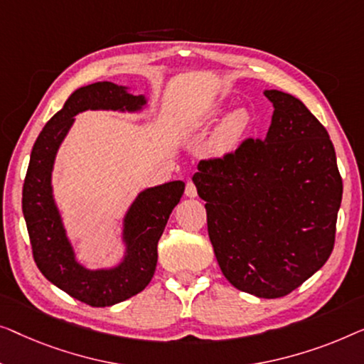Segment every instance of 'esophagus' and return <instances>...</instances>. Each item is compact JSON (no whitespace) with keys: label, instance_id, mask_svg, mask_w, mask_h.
Masks as SVG:
<instances>
[{"label":"esophagus","instance_id":"esophagus-1","mask_svg":"<svg viewBox=\"0 0 364 364\" xmlns=\"http://www.w3.org/2000/svg\"><path fill=\"white\" fill-rule=\"evenodd\" d=\"M184 194H186L188 198H196L198 196V189H196V186H194L193 181L186 183V189H184Z\"/></svg>","mask_w":364,"mask_h":364}]
</instances>
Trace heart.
Segmentation results:
<instances>
[{
	"mask_svg": "<svg viewBox=\"0 0 364 364\" xmlns=\"http://www.w3.org/2000/svg\"><path fill=\"white\" fill-rule=\"evenodd\" d=\"M219 124L216 132L213 133L211 140L208 145V153L214 158H223L231 155L239 148L244 138L252 129V117L247 109H235L231 114H228V105L223 102H216L206 107L203 112L189 120L188 132L189 133H201L211 129L213 125Z\"/></svg>",
	"mask_w": 364,
	"mask_h": 364,
	"instance_id": "heart-1",
	"label": "heart"
}]
</instances>
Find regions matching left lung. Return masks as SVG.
<instances>
[{
	"label": "left lung",
	"instance_id": "1",
	"mask_svg": "<svg viewBox=\"0 0 364 364\" xmlns=\"http://www.w3.org/2000/svg\"><path fill=\"white\" fill-rule=\"evenodd\" d=\"M274 105L264 140L199 161L193 183L224 277L260 299L290 294L323 267L335 244L343 181L328 132L304 102L264 90Z\"/></svg>",
	"mask_w": 364,
	"mask_h": 364
}]
</instances>
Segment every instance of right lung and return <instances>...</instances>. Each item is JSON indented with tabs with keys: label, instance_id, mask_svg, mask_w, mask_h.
Segmentation results:
<instances>
[{
	"label": "right lung",
	"instance_id": "obj_1",
	"mask_svg": "<svg viewBox=\"0 0 364 364\" xmlns=\"http://www.w3.org/2000/svg\"><path fill=\"white\" fill-rule=\"evenodd\" d=\"M148 109L145 95L114 82L79 87L50 119L31 151L23 186V214L41 272L50 284L90 306H110L140 294L155 274L160 240L168 218L184 193L183 181L145 188L136 194L122 221L124 255L110 267L90 269L79 262L54 198L53 170L75 115L87 110L140 114Z\"/></svg>",
	"mask_w": 364,
	"mask_h": 364
}]
</instances>
